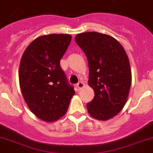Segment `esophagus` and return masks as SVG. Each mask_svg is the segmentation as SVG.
Listing matches in <instances>:
<instances>
[{"label":"esophagus","instance_id":"esophagus-1","mask_svg":"<svg viewBox=\"0 0 153 153\" xmlns=\"http://www.w3.org/2000/svg\"><path fill=\"white\" fill-rule=\"evenodd\" d=\"M76 87H77V88L79 89V90H80V89H82V88H84V84L83 83V82H79L77 84H76Z\"/></svg>","mask_w":153,"mask_h":153}]
</instances>
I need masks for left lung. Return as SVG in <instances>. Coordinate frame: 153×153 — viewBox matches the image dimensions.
Wrapping results in <instances>:
<instances>
[{
	"label": "left lung",
	"mask_w": 153,
	"mask_h": 153,
	"mask_svg": "<svg viewBox=\"0 0 153 153\" xmlns=\"http://www.w3.org/2000/svg\"><path fill=\"white\" fill-rule=\"evenodd\" d=\"M75 40L88 59V85L94 92L87 104L88 113L98 120H108L127 102L131 85L129 59L123 46L107 34L82 33Z\"/></svg>",
	"instance_id": "left-lung-1"
}]
</instances>
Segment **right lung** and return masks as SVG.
Segmentation results:
<instances>
[{
  "label": "right lung",
  "instance_id": "right-lung-1",
  "mask_svg": "<svg viewBox=\"0 0 153 153\" xmlns=\"http://www.w3.org/2000/svg\"><path fill=\"white\" fill-rule=\"evenodd\" d=\"M71 39L69 34L38 36L26 48L20 61L19 79L24 100L30 111L45 122L63 117L75 94L60 66Z\"/></svg>",
  "mask_w": 153,
  "mask_h": 153
}]
</instances>
